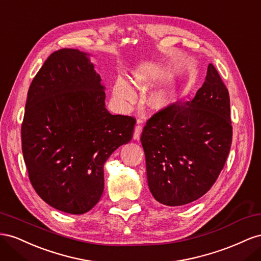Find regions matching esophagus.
<instances>
[{"instance_id":"34e87169","label":"esophagus","mask_w":261,"mask_h":261,"mask_svg":"<svg viewBox=\"0 0 261 261\" xmlns=\"http://www.w3.org/2000/svg\"><path fill=\"white\" fill-rule=\"evenodd\" d=\"M141 133H142V125L137 124L135 126V132H133V139L139 140L141 137Z\"/></svg>"}]
</instances>
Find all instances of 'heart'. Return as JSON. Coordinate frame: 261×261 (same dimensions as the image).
Segmentation results:
<instances>
[{"mask_svg":"<svg viewBox=\"0 0 261 261\" xmlns=\"http://www.w3.org/2000/svg\"><path fill=\"white\" fill-rule=\"evenodd\" d=\"M140 82V80H138ZM114 96L121 101H133L136 99V93L131 86L122 79H118L114 85ZM179 91L176 86H167L155 92L150 98V105L156 110L167 109L176 102Z\"/></svg>","mask_w":261,"mask_h":261,"instance_id":"1","label":"heart"}]
</instances>
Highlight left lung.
I'll list each match as a JSON object with an SVG mask.
<instances>
[{"label":"left lung","mask_w":261,"mask_h":261,"mask_svg":"<svg viewBox=\"0 0 261 261\" xmlns=\"http://www.w3.org/2000/svg\"><path fill=\"white\" fill-rule=\"evenodd\" d=\"M229 95L213 64L191 101H176L148 119L141 135L148 188L159 202L178 206L211 189L232 144Z\"/></svg>","instance_id":"8db88e82"}]
</instances>
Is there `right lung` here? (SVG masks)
Segmentation results:
<instances>
[{"label":"right lung","mask_w":261,"mask_h":261,"mask_svg":"<svg viewBox=\"0 0 261 261\" xmlns=\"http://www.w3.org/2000/svg\"><path fill=\"white\" fill-rule=\"evenodd\" d=\"M85 52L51 54L28 89L21 150L28 177L52 207L83 214L103 191V164L131 141L136 119L111 115L105 87Z\"/></svg>","instance_id":"obj_1"}]
</instances>
